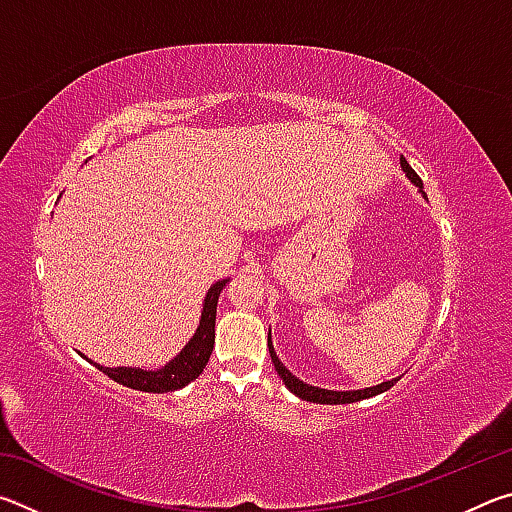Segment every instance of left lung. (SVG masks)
Returning a JSON list of instances; mask_svg holds the SVG:
<instances>
[{
    "label": "left lung",
    "instance_id": "obj_1",
    "mask_svg": "<svg viewBox=\"0 0 512 512\" xmlns=\"http://www.w3.org/2000/svg\"><path fill=\"white\" fill-rule=\"evenodd\" d=\"M400 162H402V169H404L406 176H409L411 183H413L415 187L422 189V180H420L418 173H415V171L411 169V164L406 162L404 158H400ZM422 194H424V192H422ZM424 198H427V196H424ZM268 352H271L273 366H275V370H277V375L282 377L284 386H287L293 395H298L300 400L316 402V404H350V402H359V400H366V397H372V395H379V393L388 391V388L395 386L397 381H400V379H391V381H384V384H379V386L363 388V391H325V388L309 386V384H305V381H300L298 377H293L291 372H289L287 368H284V363H282L280 359H277V354H275L273 345H271V339H268Z\"/></svg>",
    "mask_w": 512,
    "mask_h": 512
}]
</instances>
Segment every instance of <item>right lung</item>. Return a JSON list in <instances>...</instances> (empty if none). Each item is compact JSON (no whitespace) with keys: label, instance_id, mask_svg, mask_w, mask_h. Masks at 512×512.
Listing matches in <instances>:
<instances>
[{"label":"right lung","instance_id":"obj_1","mask_svg":"<svg viewBox=\"0 0 512 512\" xmlns=\"http://www.w3.org/2000/svg\"><path fill=\"white\" fill-rule=\"evenodd\" d=\"M228 280H219L214 287L207 291L201 325H198L194 339L189 341L176 359H171L167 366L160 370H142V368H103L97 366L101 372H106L110 379L117 384L135 388L142 393H169L178 391V388L187 386L201 375L203 368L210 361V354L214 348V320H216V302H219V293L223 291Z\"/></svg>","mask_w":512,"mask_h":512}]
</instances>
